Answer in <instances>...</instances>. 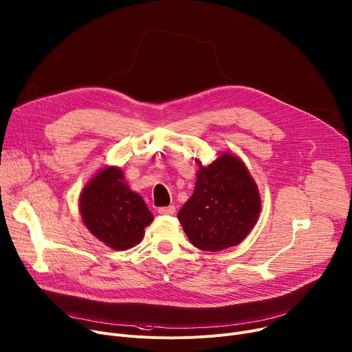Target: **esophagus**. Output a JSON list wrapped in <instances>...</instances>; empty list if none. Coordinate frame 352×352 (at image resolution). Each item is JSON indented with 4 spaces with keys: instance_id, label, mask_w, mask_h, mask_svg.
I'll list each match as a JSON object with an SVG mask.
<instances>
[{
    "instance_id": "34e87169",
    "label": "esophagus",
    "mask_w": 352,
    "mask_h": 352,
    "mask_svg": "<svg viewBox=\"0 0 352 352\" xmlns=\"http://www.w3.org/2000/svg\"><path fill=\"white\" fill-rule=\"evenodd\" d=\"M158 214H161V215H174L175 214V206L170 205V206L158 208Z\"/></svg>"
}]
</instances>
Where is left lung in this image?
Segmentation results:
<instances>
[{
	"label": "left lung",
	"instance_id": "left-lung-1",
	"mask_svg": "<svg viewBox=\"0 0 352 352\" xmlns=\"http://www.w3.org/2000/svg\"><path fill=\"white\" fill-rule=\"evenodd\" d=\"M199 164L192 197L178 219L190 242L206 252L239 245L261 214V195L245 162L223 153L212 164Z\"/></svg>",
	"mask_w": 352,
	"mask_h": 352
}]
</instances>
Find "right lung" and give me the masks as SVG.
<instances>
[{"label": "right lung", "mask_w": 352, "mask_h": 352, "mask_svg": "<svg viewBox=\"0 0 352 352\" xmlns=\"http://www.w3.org/2000/svg\"><path fill=\"white\" fill-rule=\"evenodd\" d=\"M85 226L116 250L134 248L154 217L146 202L124 182L119 167H106L93 177L79 198Z\"/></svg>", "instance_id": "right-lung-1"}]
</instances>
